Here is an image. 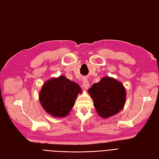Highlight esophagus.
<instances>
[{
  "label": "esophagus",
  "mask_w": 159,
  "mask_h": 159,
  "mask_svg": "<svg viewBox=\"0 0 159 159\" xmlns=\"http://www.w3.org/2000/svg\"><path fill=\"white\" fill-rule=\"evenodd\" d=\"M89 86H90V85H89V83L88 80L87 79H84V81H83V87H84V89L85 90H87V89L89 88Z\"/></svg>",
  "instance_id": "34e87169"
}]
</instances>
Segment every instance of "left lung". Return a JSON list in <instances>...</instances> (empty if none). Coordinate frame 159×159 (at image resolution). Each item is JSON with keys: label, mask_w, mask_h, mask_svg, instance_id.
<instances>
[{"label": "left lung", "mask_w": 159, "mask_h": 159, "mask_svg": "<svg viewBox=\"0 0 159 159\" xmlns=\"http://www.w3.org/2000/svg\"><path fill=\"white\" fill-rule=\"evenodd\" d=\"M93 106L101 117L107 119L122 110L126 102V90L121 82L105 76L88 89Z\"/></svg>", "instance_id": "8db88e82"}]
</instances>
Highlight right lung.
<instances>
[{"label":"right lung","instance_id":"right-lung-1","mask_svg":"<svg viewBox=\"0 0 159 159\" xmlns=\"http://www.w3.org/2000/svg\"><path fill=\"white\" fill-rule=\"evenodd\" d=\"M80 85L64 75L52 78L43 84L39 100L46 112L54 117H65L73 108L79 93Z\"/></svg>","mask_w":159,"mask_h":159}]
</instances>
